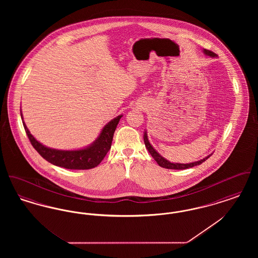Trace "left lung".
<instances>
[{
	"label": "left lung",
	"instance_id": "left-lung-1",
	"mask_svg": "<svg viewBox=\"0 0 258 258\" xmlns=\"http://www.w3.org/2000/svg\"><path fill=\"white\" fill-rule=\"evenodd\" d=\"M204 53H205L206 55L210 56V57H216V56H217L216 53H214L213 51H210V50L204 49ZM144 143H145V146L147 148L149 153H150L151 156L154 158V160L158 162V164H159L160 166L163 167V168H167V169L183 170V169H186V168H190V167H194V166H196V165L201 164L202 162H204L205 160L209 159V157L211 156V155H210V156L206 157V158L203 159V160H198V161L191 162V163H186V164H184V163H172L170 161L165 160L164 158H162L160 154H159L154 148L152 147V145L150 144V142H149V140H148L146 132H145V134H144Z\"/></svg>",
	"mask_w": 258,
	"mask_h": 258
}]
</instances>
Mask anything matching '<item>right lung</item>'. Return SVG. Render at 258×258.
<instances>
[{
	"label": "right lung",
	"instance_id": "obj_1",
	"mask_svg": "<svg viewBox=\"0 0 258 258\" xmlns=\"http://www.w3.org/2000/svg\"><path fill=\"white\" fill-rule=\"evenodd\" d=\"M121 118L122 115L107 123L94 144L85 149L76 151H61L45 147L30 134L24 123L23 125L31 144L44 160L54 165L67 169L85 170L98 166L101 160L104 159L107 152L110 150L113 135Z\"/></svg>",
	"mask_w": 258,
	"mask_h": 258
}]
</instances>
